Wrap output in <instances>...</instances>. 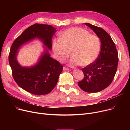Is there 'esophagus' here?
I'll return each instance as SVG.
<instances>
[{"label": "esophagus", "instance_id": "34e87169", "mask_svg": "<svg viewBox=\"0 0 130 130\" xmlns=\"http://www.w3.org/2000/svg\"><path fill=\"white\" fill-rule=\"evenodd\" d=\"M69 69H67V68H66V67H63V71H67V70H69Z\"/></svg>", "mask_w": 130, "mask_h": 130}]
</instances>
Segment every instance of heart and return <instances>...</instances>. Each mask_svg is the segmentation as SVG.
I'll return each instance as SVG.
<instances>
[{"instance_id": "obj_1", "label": "heart", "mask_w": 130, "mask_h": 130, "mask_svg": "<svg viewBox=\"0 0 130 130\" xmlns=\"http://www.w3.org/2000/svg\"><path fill=\"white\" fill-rule=\"evenodd\" d=\"M54 55L57 60L62 63L69 57L72 66L91 64L96 59L101 48L99 37L91 35L85 29L72 27L60 34V37L52 42Z\"/></svg>"}]
</instances>
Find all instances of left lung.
Masks as SVG:
<instances>
[{"label":"left lung","instance_id":"left-lung-1","mask_svg":"<svg viewBox=\"0 0 130 130\" xmlns=\"http://www.w3.org/2000/svg\"><path fill=\"white\" fill-rule=\"evenodd\" d=\"M84 24L100 38L101 48L96 60L82 69L84 77L78 84L86 92L96 93L103 90L112 83L117 71L118 53L111 36L105 30L89 23Z\"/></svg>","mask_w":130,"mask_h":130}]
</instances>
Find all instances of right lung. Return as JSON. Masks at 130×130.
Masks as SVG:
<instances>
[{"label": "right lung", "instance_id": "obj_1", "mask_svg": "<svg viewBox=\"0 0 130 130\" xmlns=\"http://www.w3.org/2000/svg\"><path fill=\"white\" fill-rule=\"evenodd\" d=\"M57 30L49 25L35 24L25 29L13 42L10 51L9 63L12 76L23 89L35 95L50 93L56 86L63 66L51 57L52 39ZM39 39L44 45V51L36 64L23 67L17 60L19 50L23 45L33 40Z\"/></svg>", "mask_w": 130, "mask_h": 130}]
</instances>
